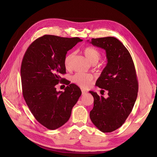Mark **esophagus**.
<instances>
[{"instance_id":"esophagus-1","label":"esophagus","mask_w":157,"mask_h":157,"mask_svg":"<svg viewBox=\"0 0 157 157\" xmlns=\"http://www.w3.org/2000/svg\"><path fill=\"white\" fill-rule=\"evenodd\" d=\"M81 92H82V95H84V94H86L87 93L86 91L84 90V89H81Z\"/></svg>"}]
</instances>
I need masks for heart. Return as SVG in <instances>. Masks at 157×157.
I'll return each instance as SVG.
<instances>
[{
	"label": "heart",
	"mask_w": 157,
	"mask_h": 157,
	"mask_svg": "<svg viewBox=\"0 0 157 157\" xmlns=\"http://www.w3.org/2000/svg\"><path fill=\"white\" fill-rule=\"evenodd\" d=\"M84 55L86 58L91 63H97L101 57V52L96 48L92 47H87L83 50ZM74 56V53H70L67 55L64 61V66L68 69L70 66L71 61ZM93 79V76L91 74L79 73L76 74L73 78V81L82 88H87L91 86Z\"/></svg>",
	"instance_id": "obj_1"
}]
</instances>
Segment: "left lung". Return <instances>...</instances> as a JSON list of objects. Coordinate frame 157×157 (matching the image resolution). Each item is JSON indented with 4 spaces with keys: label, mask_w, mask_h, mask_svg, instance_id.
I'll return each instance as SVG.
<instances>
[{
    "label": "left lung",
    "mask_w": 157,
    "mask_h": 157,
    "mask_svg": "<svg viewBox=\"0 0 157 157\" xmlns=\"http://www.w3.org/2000/svg\"><path fill=\"white\" fill-rule=\"evenodd\" d=\"M90 43L105 51L107 63L96 85L107 90L109 97L89 91L94 98L89 116L99 130L111 132L123 125L136 101L139 85L135 66L127 49L116 38H93Z\"/></svg>",
    "instance_id": "left-lung-1"
}]
</instances>
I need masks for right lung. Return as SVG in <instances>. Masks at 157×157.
<instances>
[{"instance_id": "add662e5", "label": "right lung", "mask_w": 157, "mask_h": 157, "mask_svg": "<svg viewBox=\"0 0 157 157\" xmlns=\"http://www.w3.org/2000/svg\"><path fill=\"white\" fill-rule=\"evenodd\" d=\"M82 40L45 35L35 40L27 50L21 65L24 98L36 120L50 130L63 125L71 116L81 95L80 88L64 80V91L55 86L64 80V58L70 50Z\"/></svg>"}]
</instances>
